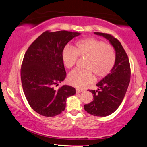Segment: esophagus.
I'll list each match as a JSON object with an SVG mask.
<instances>
[{"label":"esophagus","mask_w":147,"mask_h":147,"mask_svg":"<svg viewBox=\"0 0 147 147\" xmlns=\"http://www.w3.org/2000/svg\"><path fill=\"white\" fill-rule=\"evenodd\" d=\"M82 92H84V90H83L79 89V88H77V89H76V92L77 93H81Z\"/></svg>","instance_id":"1"}]
</instances>
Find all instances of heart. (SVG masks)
<instances>
[{"instance_id":"obj_1","label":"heart","mask_w":147,"mask_h":147,"mask_svg":"<svg viewBox=\"0 0 147 147\" xmlns=\"http://www.w3.org/2000/svg\"><path fill=\"white\" fill-rule=\"evenodd\" d=\"M86 58L84 68L87 70L75 69L69 73L68 81L76 88H83L94 80V74L98 78L107 76L112 70L116 61L114 48L95 38H87L76 43L74 49L66 47L61 53L64 66L71 68L78 59Z\"/></svg>"}]
</instances>
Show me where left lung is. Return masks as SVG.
<instances>
[{"mask_svg": "<svg viewBox=\"0 0 147 147\" xmlns=\"http://www.w3.org/2000/svg\"><path fill=\"white\" fill-rule=\"evenodd\" d=\"M94 34L108 40L116 53L114 66L109 74L96 84L98 90H90L94 94V100L84 105L88 113L102 117L114 113L123 101L130 82V64L126 52L117 39L107 33L94 32Z\"/></svg>", "mask_w": 147, "mask_h": 147, "instance_id": "left-lung-1", "label": "left lung"}]
</instances>
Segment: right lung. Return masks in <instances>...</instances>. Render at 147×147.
Listing matches in <instances>:
<instances>
[{
    "label": "right lung",
    "instance_id": "obj_1",
    "mask_svg": "<svg viewBox=\"0 0 147 147\" xmlns=\"http://www.w3.org/2000/svg\"><path fill=\"white\" fill-rule=\"evenodd\" d=\"M80 33L46 31L26 51L21 67V81L26 100L39 114L51 117L66 108V99L75 94V88L54 86L64 80L66 72L61 59L65 46Z\"/></svg>",
    "mask_w": 147,
    "mask_h": 147
}]
</instances>
